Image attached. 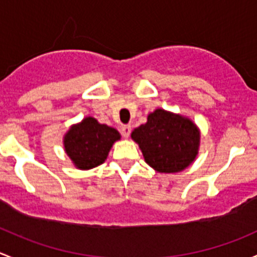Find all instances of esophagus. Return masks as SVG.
<instances>
[{
	"label": "esophagus",
	"mask_w": 257,
	"mask_h": 257,
	"mask_svg": "<svg viewBox=\"0 0 257 257\" xmlns=\"http://www.w3.org/2000/svg\"><path fill=\"white\" fill-rule=\"evenodd\" d=\"M121 134H122L123 137H127L130 136V134H131V125H122L121 126Z\"/></svg>",
	"instance_id": "esophagus-1"
}]
</instances>
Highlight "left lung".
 Masks as SVG:
<instances>
[{"label": "left lung", "instance_id": "1", "mask_svg": "<svg viewBox=\"0 0 257 257\" xmlns=\"http://www.w3.org/2000/svg\"><path fill=\"white\" fill-rule=\"evenodd\" d=\"M145 162L158 173H178L197 158L200 130L187 116L163 109L148 113L147 122L132 131Z\"/></svg>", "mask_w": 257, "mask_h": 257}]
</instances>
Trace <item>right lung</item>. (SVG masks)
<instances>
[{
	"mask_svg": "<svg viewBox=\"0 0 257 257\" xmlns=\"http://www.w3.org/2000/svg\"><path fill=\"white\" fill-rule=\"evenodd\" d=\"M121 140L120 132L86 116L71 125L63 136V146L74 167L88 171L102 165L112 145Z\"/></svg>",
	"mask_w": 257,
	"mask_h": 257,
	"instance_id": "add662e5",
	"label": "right lung"
}]
</instances>
